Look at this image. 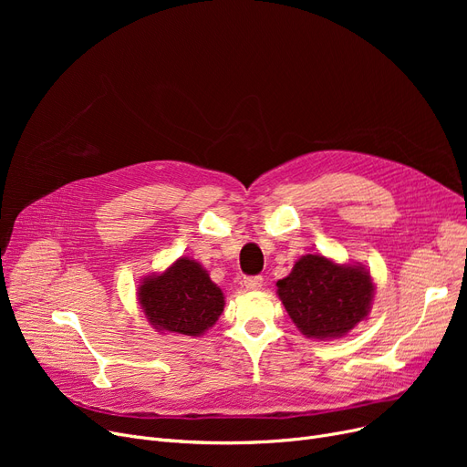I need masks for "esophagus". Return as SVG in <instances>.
I'll list each match as a JSON object with an SVG mask.
<instances>
[{"label": "esophagus", "mask_w": 467, "mask_h": 467, "mask_svg": "<svg viewBox=\"0 0 467 467\" xmlns=\"http://www.w3.org/2000/svg\"><path fill=\"white\" fill-rule=\"evenodd\" d=\"M242 284H244V287H246L248 291H257L263 285V278L261 276H246V278L242 280Z\"/></svg>", "instance_id": "34e87169"}]
</instances>
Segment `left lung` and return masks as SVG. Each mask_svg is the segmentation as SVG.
<instances>
[{
	"label": "left lung",
	"instance_id": "obj_1",
	"mask_svg": "<svg viewBox=\"0 0 467 467\" xmlns=\"http://www.w3.org/2000/svg\"><path fill=\"white\" fill-rule=\"evenodd\" d=\"M289 317L308 338L345 337L371 310L375 284L361 265H340L320 254L303 255L276 282Z\"/></svg>",
	"mask_w": 467,
	"mask_h": 467
}]
</instances>
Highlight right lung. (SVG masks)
<instances>
[{"instance_id": "obj_1", "label": "right lung", "mask_w": 467, "mask_h": 467, "mask_svg": "<svg viewBox=\"0 0 467 467\" xmlns=\"http://www.w3.org/2000/svg\"><path fill=\"white\" fill-rule=\"evenodd\" d=\"M140 306L161 333L201 337L219 320L225 296L206 268L189 257H180L164 273L140 282Z\"/></svg>"}]
</instances>
